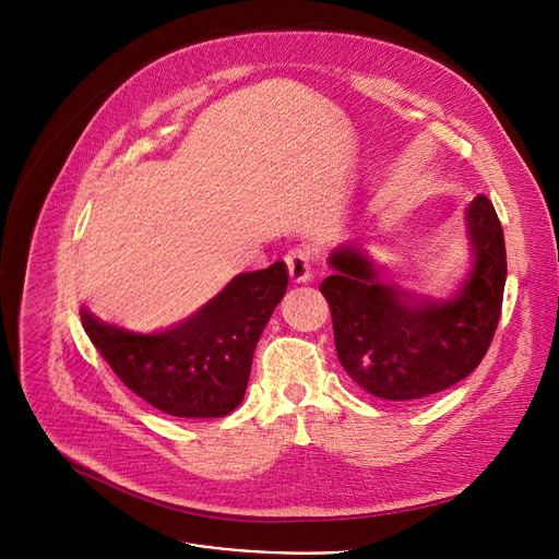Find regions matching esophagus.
I'll return each instance as SVG.
<instances>
[{"mask_svg":"<svg viewBox=\"0 0 559 559\" xmlns=\"http://www.w3.org/2000/svg\"><path fill=\"white\" fill-rule=\"evenodd\" d=\"M292 283H308L312 278V253L308 247L292 249L285 255Z\"/></svg>","mask_w":559,"mask_h":559,"instance_id":"34e87169","label":"esophagus"}]
</instances>
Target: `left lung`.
I'll return each instance as SVG.
<instances>
[{"instance_id":"left-lung-1","label":"left lung","mask_w":559,"mask_h":559,"mask_svg":"<svg viewBox=\"0 0 559 559\" xmlns=\"http://www.w3.org/2000/svg\"><path fill=\"white\" fill-rule=\"evenodd\" d=\"M464 224L472 267L449 299L383 278L360 242L329 255L333 274L319 289L331 306L337 358L369 394L424 399L460 383L485 358L503 306L506 238L485 194L468 203Z\"/></svg>"}]
</instances>
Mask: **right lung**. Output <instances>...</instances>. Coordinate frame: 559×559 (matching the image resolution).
Returning a JSON list of instances; mask_svg holds the SVG:
<instances>
[{"label":"right lung","instance_id":"obj_1","mask_svg":"<svg viewBox=\"0 0 559 559\" xmlns=\"http://www.w3.org/2000/svg\"><path fill=\"white\" fill-rule=\"evenodd\" d=\"M287 267L235 276L192 317L165 331L133 333L81 306V324L122 383L171 417L233 413L247 392L253 350L285 297Z\"/></svg>","mask_w":559,"mask_h":559}]
</instances>
